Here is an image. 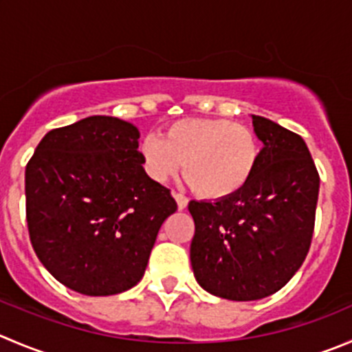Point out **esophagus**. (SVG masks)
I'll return each instance as SVG.
<instances>
[{
  "label": "esophagus",
  "instance_id": "obj_1",
  "mask_svg": "<svg viewBox=\"0 0 352 352\" xmlns=\"http://www.w3.org/2000/svg\"><path fill=\"white\" fill-rule=\"evenodd\" d=\"M172 196H173V199L177 201V208H179L180 211L186 210L187 203H189V199H187L186 196H182V194H179V192H172Z\"/></svg>",
  "mask_w": 352,
  "mask_h": 352
}]
</instances>
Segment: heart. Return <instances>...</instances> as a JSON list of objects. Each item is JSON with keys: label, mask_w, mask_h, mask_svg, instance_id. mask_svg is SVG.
<instances>
[{"label": "heart", "mask_w": 352, "mask_h": 352, "mask_svg": "<svg viewBox=\"0 0 352 352\" xmlns=\"http://www.w3.org/2000/svg\"><path fill=\"white\" fill-rule=\"evenodd\" d=\"M259 141L248 125L223 118H182L163 138L148 134L139 142L144 172L163 184L184 170V177L204 199L237 194L258 166Z\"/></svg>", "instance_id": "heart-1"}]
</instances>
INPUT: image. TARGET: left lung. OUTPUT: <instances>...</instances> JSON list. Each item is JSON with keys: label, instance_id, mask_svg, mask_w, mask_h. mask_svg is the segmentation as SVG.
<instances>
[{"label": "left lung", "instance_id": "8db88e82", "mask_svg": "<svg viewBox=\"0 0 352 352\" xmlns=\"http://www.w3.org/2000/svg\"><path fill=\"white\" fill-rule=\"evenodd\" d=\"M263 142L258 166L237 194L190 201L196 232L190 265L197 284L230 301L280 291L311 244L320 177L301 135L251 115Z\"/></svg>", "mask_w": 352, "mask_h": 352}]
</instances>
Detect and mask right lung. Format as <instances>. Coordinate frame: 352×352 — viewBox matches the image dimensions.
I'll list each match as a JSON object with an SVG mask.
<instances>
[{
	"label": "right lung",
	"instance_id": "1",
	"mask_svg": "<svg viewBox=\"0 0 352 352\" xmlns=\"http://www.w3.org/2000/svg\"><path fill=\"white\" fill-rule=\"evenodd\" d=\"M139 129L87 117L50 131L25 168L27 225L44 268L78 294L113 296L144 275L177 203L144 172Z\"/></svg>",
	"mask_w": 352,
	"mask_h": 352
}]
</instances>
